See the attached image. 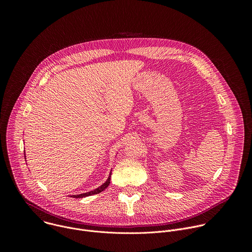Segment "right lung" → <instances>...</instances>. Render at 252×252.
I'll return each mask as SVG.
<instances>
[{
  "label": "right lung",
  "instance_id": "obj_1",
  "mask_svg": "<svg viewBox=\"0 0 252 252\" xmlns=\"http://www.w3.org/2000/svg\"><path fill=\"white\" fill-rule=\"evenodd\" d=\"M110 183H111V175L109 176V178H107V181L101 186V187H99L98 189H94V190H93V191H90V192H86V193H83V194H79V195H73V197H75V198H81V197H86V196H89V195H93V194H96V193H99V192H101L102 190H104L107 187H109V185H110Z\"/></svg>",
  "mask_w": 252,
  "mask_h": 252
}]
</instances>
